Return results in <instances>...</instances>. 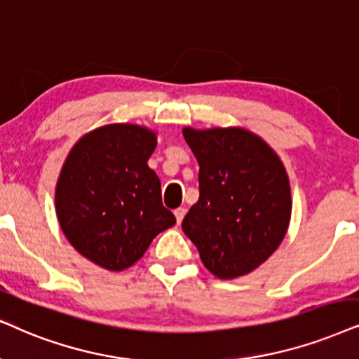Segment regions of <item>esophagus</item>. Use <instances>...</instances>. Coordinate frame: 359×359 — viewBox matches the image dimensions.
Instances as JSON below:
<instances>
[{
	"mask_svg": "<svg viewBox=\"0 0 359 359\" xmlns=\"http://www.w3.org/2000/svg\"><path fill=\"white\" fill-rule=\"evenodd\" d=\"M185 213H187V210H185L184 207H179V208H175V210H174V215H175L177 225H180V224H182V220H184Z\"/></svg>",
	"mask_w": 359,
	"mask_h": 359,
	"instance_id": "obj_1",
	"label": "esophagus"
}]
</instances>
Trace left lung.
Listing matches in <instances>:
<instances>
[{
	"mask_svg": "<svg viewBox=\"0 0 359 359\" xmlns=\"http://www.w3.org/2000/svg\"><path fill=\"white\" fill-rule=\"evenodd\" d=\"M198 165V201L182 230L205 269L230 280L250 273L273 253L292 215L285 167L269 144L248 130L184 129Z\"/></svg>",
	"mask_w": 359,
	"mask_h": 359,
	"instance_id": "obj_1",
	"label": "left lung"
}]
</instances>
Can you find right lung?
Listing matches in <instances>:
<instances>
[{
  "label": "right lung",
  "instance_id": "obj_1",
  "mask_svg": "<svg viewBox=\"0 0 359 359\" xmlns=\"http://www.w3.org/2000/svg\"><path fill=\"white\" fill-rule=\"evenodd\" d=\"M156 134L134 124L99 127L71 149L56 187L61 230L102 269L134 265L152 238L175 224L162 205L161 180L147 161Z\"/></svg>",
  "mask_w": 359,
  "mask_h": 359
}]
</instances>
